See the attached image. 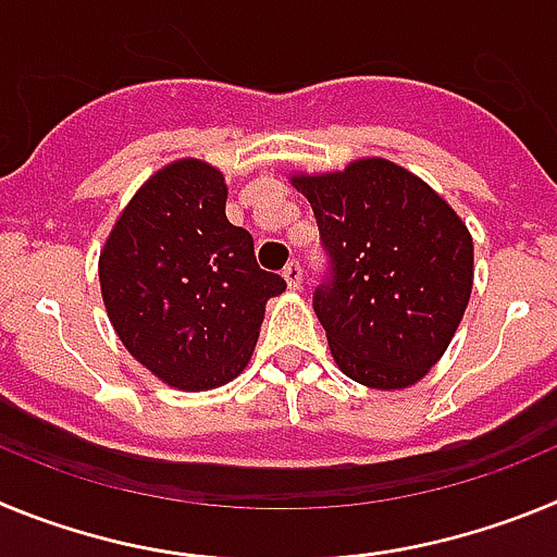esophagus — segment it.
<instances>
[{
    "mask_svg": "<svg viewBox=\"0 0 557 557\" xmlns=\"http://www.w3.org/2000/svg\"><path fill=\"white\" fill-rule=\"evenodd\" d=\"M284 282H287L289 289H301V278H304V270L298 262H289L287 268H284Z\"/></svg>",
    "mask_w": 557,
    "mask_h": 557,
    "instance_id": "34e87169",
    "label": "esophagus"
}]
</instances>
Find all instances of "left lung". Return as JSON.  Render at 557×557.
Returning a JSON list of instances; mask_svg holds the SVG:
<instances>
[{"label":"left lung","mask_w":557,"mask_h":557,"mask_svg":"<svg viewBox=\"0 0 557 557\" xmlns=\"http://www.w3.org/2000/svg\"><path fill=\"white\" fill-rule=\"evenodd\" d=\"M332 256L314 314L348 379L405 391L444 357L474 287V243L416 172L379 156L346 170L295 172Z\"/></svg>","instance_id":"left-lung-1"}]
</instances>
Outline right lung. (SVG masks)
I'll return each mask as SVG.
<instances>
[{
	"label": "right lung",
	"mask_w": 557,
	"mask_h": 557,
	"mask_svg": "<svg viewBox=\"0 0 557 557\" xmlns=\"http://www.w3.org/2000/svg\"><path fill=\"white\" fill-rule=\"evenodd\" d=\"M228 184L200 159L152 172L100 250L108 321L136 362L178 391H214L253 357L282 275L259 270L253 236L225 218Z\"/></svg>",
	"instance_id": "right-lung-1"
}]
</instances>
